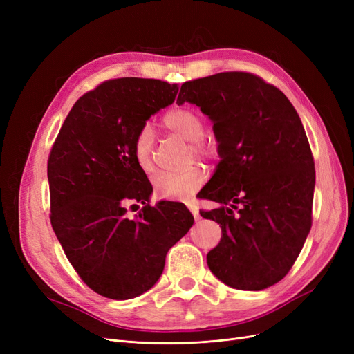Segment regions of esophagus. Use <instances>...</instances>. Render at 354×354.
I'll return each mask as SVG.
<instances>
[{
    "instance_id": "obj_1",
    "label": "esophagus",
    "mask_w": 354,
    "mask_h": 354,
    "mask_svg": "<svg viewBox=\"0 0 354 354\" xmlns=\"http://www.w3.org/2000/svg\"><path fill=\"white\" fill-rule=\"evenodd\" d=\"M187 208H189V211L194 214V217H195V220H199V208L196 207V203H194V202H187Z\"/></svg>"
}]
</instances>
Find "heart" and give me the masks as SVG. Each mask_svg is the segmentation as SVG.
I'll return each instance as SVG.
<instances>
[{"label": "heart", "mask_w": 354, "mask_h": 354, "mask_svg": "<svg viewBox=\"0 0 354 354\" xmlns=\"http://www.w3.org/2000/svg\"><path fill=\"white\" fill-rule=\"evenodd\" d=\"M162 124L168 131L192 143V155L211 156L214 146L205 140V122L202 116L190 108H174L168 111ZM133 153L137 165L146 174L155 171V142L151 127H143L138 130L133 142ZM207 173L201 165H194L178 173H159L153 178L156 195L162 199H180L195 194L205 183Z\"/></svg>", "instance_id": "heart-1"}]
</instances>
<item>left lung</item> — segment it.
I'll return each instance as SVG.
<instances>
[{
    "instance_id": "left-lung-1",
    "label": "left lung",
    "mask_w": 354,
    "mask_h": 354,
    "mask_svg": "<svg viewBox=\"0 0 354 354\" xmlns=\"http://www.w3.org/2000/svg\"><path fill=\"white\" fill-rule=\"evenodd\" d=\"M196 104L212 125L220 162L202 211L221 227L209 270L242 291H261L291 270L312 227L315 162L286 95L248 72H221L181 85L177 104ZM239 212L234 213V209Z\"/></svg>"
}]
</instances>
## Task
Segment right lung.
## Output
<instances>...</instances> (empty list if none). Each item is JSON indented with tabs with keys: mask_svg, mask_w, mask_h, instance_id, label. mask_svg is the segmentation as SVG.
Here are the masks:
<instances>
[{
	"mask_svg": "<svg viewBox=\"0 0 354 354\" xmlns=\"http://www.w3.org/2000/svg\"><path fill=\"white\" fill-rule=\"evenodd\" d=\"M177 93L159 80L106 81L73 104L50 152L53 230L81 279L106 298L151 289L168 250L194 224L183 203L149 205L152 185L133 153L138 130ZM133 200L145 205L136 219L124 208Z\"/></svg>",
	"mask_w": 354,
	"mask_h": 354,
	"instance_id": "obj_1",
	"label": "right lung"
}]
</instances>
